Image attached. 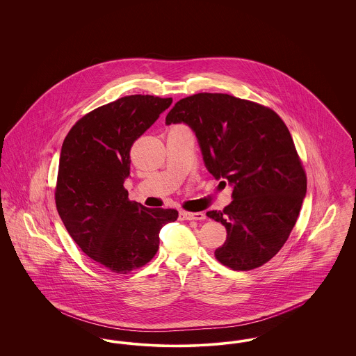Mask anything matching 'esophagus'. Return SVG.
<instances>
[{
    "instance_id": "obj_1",
    "label": "esophagus",
    "mask_w": 356,
    "mask_h": 356,
    "mask_svg": "<svg viewBox=\"0 0 356 356\" xmlns=\"http://www.w3.org/2000/svg\"><path fill=\"white\" fill-rule=\"evenodd\" d=\"M180 219L181 220H204L205 219V215L203 212H186V211H181L180 212Z\"/></svg>"
}]
</instances>
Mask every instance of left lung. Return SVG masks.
I'll return each instance as SVG.
<instances>
[{
  "mask_svg": "<svg viewBox=\"0 0 356 356\" xmlns=\"http://www.w3.org/2000/svg\"><path fill=\"white\" fill-rule=\"evenodd\" d=\"M165 122L188 124L207 170L234 186L232 203L207 212L227 229L215 257L234 271L270 261L287 241L307 192L305 168L284 121L257 102L197 93L176 102Z\"/></svg>",
  "mask_w": 356,
  "mask_h": 356,
  "instance_id": "8db88e82",
  "label": "left lung"
}]
</instances>
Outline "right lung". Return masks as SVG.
<instances>
[{"mask_svg": "<svg viewBox=\"0 0 356 356\" xmlns=\"http://www.w3.org/2000/svg\"><path fill=\"white\" fill-rule=\"evenodd\" d=\"M172 99L132 95L79 120L63 143L56 207L69 235L102 267L128 273L159 250L160 229L177 220L176 209H152L128 199L124 180L131 148Z\"/></svg>", "mask_w": 356, "mask_h": 356, "instance_id": "obj_1", "label": "right lung"}]
</instances>
